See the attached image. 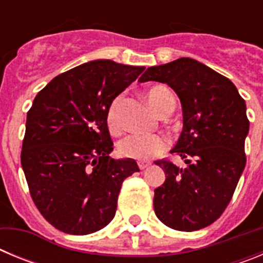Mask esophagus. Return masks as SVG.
Instances as JSON below:
<instances>
[{"label":"esophagus","mask_w":263,"mask_h":263,"mask_svg":"<svg viewBox=\"0 0 263 263\" xmlns=\"http://www.w3.org/2000/svg\"><path fill=\"white\" fill-rule=\"evenodd\" d=\"M148 166H150V162H145V160H139V162H138V167L141 170L147 168Z\"/></svg>","instance_id":"esophagus-1"}]
</instances>
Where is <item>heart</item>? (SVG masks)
<instances>
[{
    "mask_svg": "<svg viewBox=\"0 0 263 263\" xmlns=\"http://www.w3.org/2000/svg\"><path fill=\"white\" fill-rule=\"evenodd\" d=\"M148 104L159 115L168 105H174L173 95L164 87H153L146 92ZM108 126L111 132L118 130L117 101L111 104L106 116ZM168 142L159 134H129L118 143V152L121 155L134 159L147 160L158 157L164 152Z\"/></svg>",
    "mask_w": 263,
    "mask_h": 263,
    "instance_id": "1",
    "label": "heart"
}]
</instances>
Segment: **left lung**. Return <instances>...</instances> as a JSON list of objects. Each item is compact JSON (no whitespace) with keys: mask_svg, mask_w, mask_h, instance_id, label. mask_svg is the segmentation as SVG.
I'll use <instances>...</instances> for the list:
<instances>
[{"mask_svg":"<svg viewBox=\"0 0 263 263\" xmlns=\"http://www.w3.org/2000/svg\"><path fill=\"white\" fill-rule=\"evenodd\" d=\"M138 81L171 87L183 110V130L171 153L187 167L155 162L166 174L154 190L155 215L176 231H199L221 216L245 168V100L229 79L191 58L148 67Z\"/></svg>","mask_w":263,"mask_h":263,"instance_id":"left-lung-1","label":"left lung"}]
</instances>
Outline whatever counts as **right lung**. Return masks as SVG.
<instances>
[{
	"label": "right lung",
	"mask_w": 263,
	"mask_h": 263,
	"mask_svg": "<svg viewBox=\"0 0 263 263\" xmlns=\"http://www.w3.org/2000/svg\"><path fill=\"white\" fill-rule=\"evenodd\" d=\"M145 67L108 59L53 78L27 111L21 163L43 217L68 234L95 233L113 220L122 182L139 171L113 159L108 110Z\"/></svg>",
	"instance_id": "obj_1"
}]
</instances>
